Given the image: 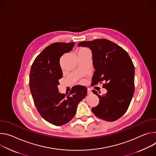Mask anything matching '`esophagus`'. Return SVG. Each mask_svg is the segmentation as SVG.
<instances>
[{
    "label": "esophagus",
    "instance_id": "1",
    "mask_svg": "<svg viewBox=\"0 0 156 156\" xmlns=\"http://www.w3.org/2000/svg\"><path fill=\"white\" fill-rule=\"evenodd\" d=\"M92 94V90L90 88H87V94L88 95H91Z\"/></svg>",
    "mask_w": 156,
    "mask_h": 156
}]
</instances>
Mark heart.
Here are the masks:
<instances>
[{
    "instance_id": "b5f03b06",
    "label": "heart",
    "mask_w": 156,
    "mask_h": 156,
    "mask_svg": "<svg viewBox=\"0 0 156 156\" xmlns=\"http://www.w3.org/2000/svg\"><path fill=\"white\" fill-rule=\"evenodd\" d=\"M90 53L89 49H87V48H81V49H79L78 54H80V53Z\"/></svg>"
}]
</instances>
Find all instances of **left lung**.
Masks as SVG:
<instances>
[{"label":"left lung","mask_w":156,"mask_h":156,"mask_svg":"<svg viewBox=\"0 0 156 156\" xmlns=\"http://www.w3.org/2000/svg\"><path fill=\"white\" fill-rule=\"evenodd\" d=\"M79 46L92 50L95 69L93 85L103 83L107 89L105 95H100L98 105L92 108L94 115L107 122H114L127 111L134 92V66L127 52L117 44L106 39L79 43Z\"/></svg>","instance_id":"1"}]
</instances>
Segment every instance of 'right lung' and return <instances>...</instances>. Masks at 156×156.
<instances>
[{
    "mask_svg": "<svg viewBox=\"0 0 156 156\" xmlns=\"http://www.w3.org/2000/svg\"><path fill=\"white\" fill-rule=\"evenodd\" d=\"M74 44V42L51 44L38 55L31 67L29 85L34 105L43 119L56 126L70 122L87 92L82 85L74 86L66 95L58 91L59 80L62 77L60 58Z\"/></svg>",
    "mask_w": 156,
    "mask_h": 156,
    "instance_id": "add662e5",
    "label": "right lung"
}]
</instances>
